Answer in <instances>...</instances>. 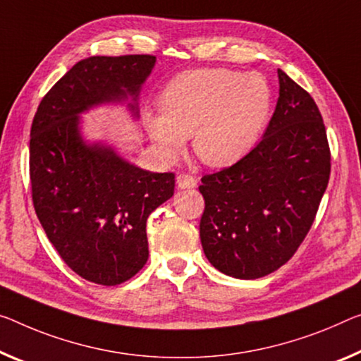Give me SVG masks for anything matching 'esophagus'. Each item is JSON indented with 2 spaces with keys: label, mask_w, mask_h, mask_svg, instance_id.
Listing matches in <instances>:
<instances>
[{
  "label": "esophagus",
  "mask_w": 361,
  "mask_h": 361,
  "mask_svg": "<svg viewBox=\"0 0 361 361\" xmlns=\"http://www.w3.org/2000/svg\"><path fill=\"white\" fill-rule=\"evenodd\" d=\"M176 185L177 188H193L197 185V179L187 174H179L176 177Z\"/></svg>",
  "instance_id": "34e87169"
}]
</instances>
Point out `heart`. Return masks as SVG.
<instances>
[{
  "label": "heart",
  "mask_w": 361,
  "mask_h": 361,
  "mask_svg": "<svg viewBox=\"0 0 361 361\" xmlns=\"http://www.w3.org/2000/svg\"><path fill=\"white\" fill-rule=\"evenodd\" d=\"M159 106L161 113H143V126L163 161H174L192 135L193 152L204 164L226 168L262 137L271 114V90L259 74L192 69L164 87Z\"/></svg>",
  "instance_id": "heart-1"
}]
</instances>
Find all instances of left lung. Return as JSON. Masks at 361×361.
<instances>
[{"mask_svg": "<svg viewBox=\"0 0 361 361\" xmlns=\"http://www.w3.org/2000/svg\"><path fill=\"white\" fill-rule=\"evenodd\" d=\"M279 98L262 142L235 164L202 177L200 238L208 262L258 279L292 258L312 227L331 174L314 99L277 69Z\"/></svg>", "mask_w": 361, "mask_h": 361, "instance_id": "obj_1", "label": "left lung"}]
</instances>
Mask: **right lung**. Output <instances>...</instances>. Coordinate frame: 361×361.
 <instances>
[{"label":"right lung","instance_id":"add662e5","mask_svg":"<svg viewBox=\"0 0 361 361\" xmlns=\"http://www.w3.org/2000/svg\"><path fill=\"white\" fill-rule=\"evenodd\" d=\"M157 58L90 56L72 66L38 106L30 130L35 213L64 263L84 279L121 284L148 259L147 219L174 195L173 173H152L103 140L82 135L80 114L138 97Z\"/></svg>","mask_w":361,"mask_h":361}]
</instances>
